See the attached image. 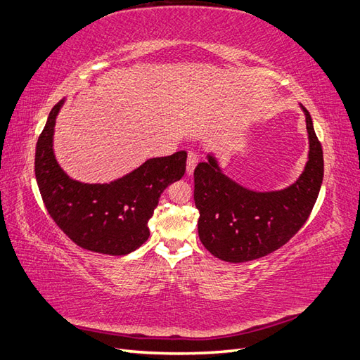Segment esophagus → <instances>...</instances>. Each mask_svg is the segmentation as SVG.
Wrapping results in <instances>:
<instances>
[{
	"label": "esophagus",
	"instance_id": "1",
	"mask_svg": "<svg viewBox=\"0 0 360 360\" xmlns=\"http://www.w3.org/2000/svg\"><path fill=\"white\" fill-rule=\"evenodd\" d=\"M197 163H198V155L195 153H193V150H191V153L188 154V162H186V172L189 175H193Z\"/></svg>",
	"mask_w": 360,
	"mask_h": 360
}]
</instances>
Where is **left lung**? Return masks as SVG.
I'll list each match as a JSON object with an SVG mask.
<instances>
[{
	"label": "left lung",
	"mask_w": 360,
	"mask_h": 360,
	"mask_svg": "<svg viewBox=\"0 0 360 360\" xmlns=\"http://www.w3.org/2000/svg\"><path fill=\"white\" fill-rule=\"evenodd\" d=\"M300 108L307 120L309 150L308 162L292 185L262 193L229 179L214 154L197 165L198 237L217 259L231 263L260 259L283 246L308 220L322 186L323 153L309 112Z\"/></svg>",
	"instance_id": "obj_1"
}]
</instances>
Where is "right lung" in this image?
<instances>
[{"instance_id": "1", "label": "right lung", "mask_w": 360, "mask_h": 360, "mask_svg": "<svg viewBox=\"0 0 360 360\" xmlns=\"http://www.w3.org/2000/svg\"><path fill=\"white\" fill-rule=\"evenodd\" d=\"M51 110L35 150V177L47 212L72 242L94 252L124 255L148 240V221L163 191L183 177L186 150L149 158L109 183H83L63 171L53 153L55 122L65 105Z\"/></svg>"}]
</instances>
